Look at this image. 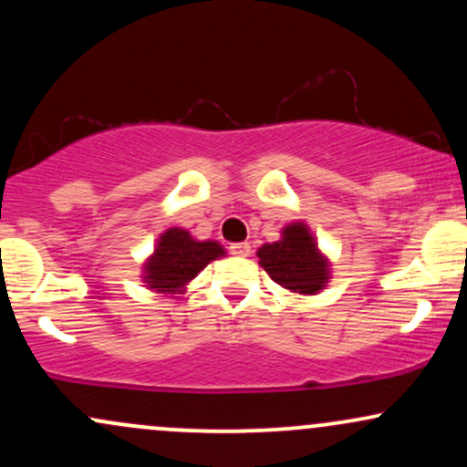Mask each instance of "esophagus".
<instances>
[{
  "label": "esophagus",
  "mask_w": 467,
  "mask_h": 467,
  "mask_svg": "<svg viewBox=\"0 0 467 467\" xmlns=\"http://www.w3.org/2000/svg\"><path fill=\"white\" fill-rule=\"evenodd\" d=\"M230 252H233V254L234 256H250V244H245V241H244V244H233V245H230Z\"/></svg>",
  "instance_id": "34e87169"
}]
</instances>
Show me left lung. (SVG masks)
<instances>
[{
	"label": "left lung",
	"mask_w": 467,
	"mask_h": 467,
	"mask_svg": "<svg viewBox=\"0 0 467 467\" xmlns=\"http://www.w3.org/2000/svg\"><path fill=\"white\" fill-rule=\"evenodd\" d=\"M256 256L272 281L289 292L318 294L329 278V264L301 222L283 228L281 239L261 245Z\"/></svg>",
	"instance_id": "left-lung-1"
}]
</instances>
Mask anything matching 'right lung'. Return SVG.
<instances>
[{"label": "right lung", "instance_id": "obj_1", "mask_svg": "<svg viewBox=\"0 0 467 467\" xmlns=\"http://www.w3.org/2000/svg\"><path fill=\"white\" fill-rule=\"evenodd\" d=\"M219 256H223V248L217 241H197L186 230L169 228L144 264V283L155 292L182 294L186 283Z\"/></svg>", "mask_w": 467, "mask_h": 467}]
</instances>
